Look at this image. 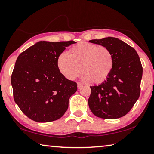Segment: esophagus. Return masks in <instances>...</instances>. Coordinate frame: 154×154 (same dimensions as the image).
Returning <instances> with one entry per match:
<instances>
[{
    "instance_id": "obj_1",
    "label": "esophagus",
    "mask_w": 154,
    "mask_h": 154,
    "mask_svg": "<svg viewBox=\"0 0 154 154\" xmlns=\"http://www.w3.org/2000/svg\"><path fill=\"white\" fill-rule=\"evenodd\" d=\"M82 86H83L82 83H77V88H78V89H81V88H82Z\"/></svg>"
}]
</instances>
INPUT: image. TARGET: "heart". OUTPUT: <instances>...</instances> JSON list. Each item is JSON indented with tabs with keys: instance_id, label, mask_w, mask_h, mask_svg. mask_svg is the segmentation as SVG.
Segmentation results:
<instances>
[{
	"instance_id": "obj_1",
	"label": "heart",
	"mask_w": 154,
	"mask_h": 154,
	"mask_svg": "<svg viewBox=\"0 0 154 154\" xmlns=\"http://www.w3.org/2000/svg\"><path fill=\"white\" fill-rule=\"evenodd\" d=\"M111 51L105 46L82 41L61 54L57 58L59 72L69 80L76 79L82 72L83 80L100 84L109 77L113 67Z\"/></svg>"
}]
</instances>
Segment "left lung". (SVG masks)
Instances as JSON below:
<instances>
[{
	"mask_svg": "<svg viewBox=\"0 0 154 154\" xmlns=\"http://www.w3.org/2000/svg\"><path fill=\"white\" fill-rule=\"evenodd\" d=\"M89 41L107 48L114 60L113 69L105 82L90 86L89 107L98 118H122L131 110L140 96L143 67L139 55L133 48L118 38Z\"/></svg>",
	"mask_w": 154,
	"mask_h": 154,
	"instance_id": "1",
	"label": "left lung"
}]
</instances>
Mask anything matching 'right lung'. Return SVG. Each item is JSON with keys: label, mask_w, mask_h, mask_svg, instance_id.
Wrapping results in <instances>:
<instances>
[{"label": "right lung", "mask_w": 154, "mask_h": 154, "mask_svg": "<svg viewBox=\"0 0 154 154\" xmlns=\"http://www.w3.org/2000/svg\"><path fill=\"white\" fill-rule=\"evenodd\" d=\"M75 43L38 41L17 57L11 78L14 100L32 120L55 121L66 111L77 83L59 72L57 58Z\"/></svg>", "instance_id": "obj_1"}]
</instances>
